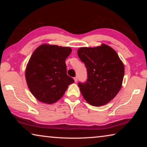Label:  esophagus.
Returning <instances> with one entry per match:
<instances>
[{
	"instance_id": "obj_1",
	"label": "esophagus",
	"mask_w": 147,
	"mask_h": 147,
	"mask_svg": "<svg viewBox=\"0 0 147 147\" xmlns=\"http://www.w3.org/2000/svg\"><path fill=\"white\" fill-rule=\"evenodd\" d=\"M74 81H75V82H76L78 81V77H77V76L74 77Z\"/></svg>"
}]
</instances>
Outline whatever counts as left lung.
I'll return each mask as SVG.
<instances>
[{
	"instance_id": "obj_1",
	"label": "left lung",
	"mask_w": 147,
	"mask_h": 147,
	"mask_svg": "<svg viewBox=\"0 0 147 147\" xmlns=\"http://www.w3.org/2000/svg\"><path fill=\"white\" fill-rule=\"evenodd\" d=\"M78 56L88 72L85 82H78L84 98L94 106L108 104L117 94L123 83L124 67L118 54L110 47H82Z\"/></svg>"
}]
</instances>
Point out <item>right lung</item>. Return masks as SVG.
Segmentation results:
<instances>
[{
  "instance_id": "right-lung-1",
  "label": "right lung",
  "mask_w": 147,
  "mask_h": 147,
  "mask_svg": "<svg viewBox=\"0 0 147 147\" xmlns=\"http://www.w3.org/2000/svg\"><path fill=\"white\" fill-rule=\"evenodd\" d=\"M71 52L69 47L44 44L32 54L25 76L30 91L38 100L49 104L56 102L74 82L67 74L65 64Z\"/></svg>"
}]
</instances>
